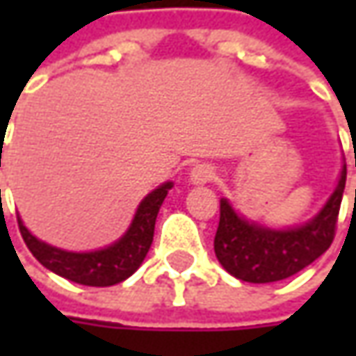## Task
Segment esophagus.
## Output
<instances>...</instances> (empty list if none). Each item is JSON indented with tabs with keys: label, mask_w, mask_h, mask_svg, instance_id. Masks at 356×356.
Listing matches in <instances>:
<instances>
[{
	"label": "esophagus",
	"mask_w": 356,
	"mask_h": 356,
	"mask_svg": "<svg viewBox=\"0 0 356 356\" xmlns=\"http://www.w3.org/2000/svg\"><path fill=\"white\" fill-rule=\"evenodd\" d=\"M213 178H216V168L208 162L196 164L190 172V182L192 184H208V182H212Z\"/></svg>",
	"instance_id": "34e87169"
}]
</instances>
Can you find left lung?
<instances>
[{"instance_id": "8db88e82", "label": "left lung", "mask_w": 356, "mask_h": 356, "mask_svg": "<svg viewBox=\"0 0 356 356\" xmlns=\"http://www.w3.org/2000/svg\"><path fill=\"white\" fill-rule=\"evenodd\" d=\"M345 182L347 166L321 212L305 226L283 232L241 220L227 200H220V224L213 238L218 261L227 273L248 283H271L295 275L331 248Z\"/></svg>"}]
</instances>
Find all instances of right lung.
Listing matches in <instances>:
<instances>
[{
  "instance_id": "obj_1",
  "label": "right lung",
  "mask_w": 356,
  "mask_h": 356,
  "mask_svg": "<svg viewBox=\"0 0 356 356\" xmlns=\"http://www.w3.org/2000/svg\"><path fill=\"white\" fill-rule=\"evenodd\" d=\"M170 188L172 182H166L156 188L152 194H148L138 206L129 232L106 250L90 253L63 252L39 241L27 232L21 220H17L21 238L41 266H45L65 280L75 281L81 285H90V287L115 285L130 277L144 261L154 238L158 210Z\"/></svg>"
}]
</instances>
